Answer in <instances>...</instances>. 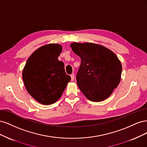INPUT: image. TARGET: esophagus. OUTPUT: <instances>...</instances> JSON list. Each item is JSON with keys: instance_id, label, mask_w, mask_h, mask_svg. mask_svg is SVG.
<instances>
[{"instance_id": "esophagus-1", "label": "esophagus", "mask_w": 147, "mask_h": 147, "mask_svg": "<svg viewBox=\"0 0 147 147\" xmlns=\"http://www.w3.org/2000/svg\"><path fill=\"white\" fill-rule=\"evenodd\" d=\"M70 77H71V81H74V74H72L70 75Z\"/></svg>"}]
</instances>
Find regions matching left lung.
<instances>
[{
    "label": "left lung",
    "instance_id": "obj_1",
    "mask_svg": "<svg viewBox=\"0 0 147 147\" xmlns=\"http://www.w3.org/2000/svg\"><path fill=\"white\" fill-rule=\"evenodd\" d=\"M70 47L81 58L76 77L80 90L92 102L108 98L121 80L122 66L118 57L98 44L72 43Z\"/></svg>",
    "mask_w": 147,
    "mask_h": 147
}]
</instances>
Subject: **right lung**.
<instances>
[{
  "mask_svg": "<svg viewBox=\"0 0 147 147\" xmlns=\"http://www.w3.org/2000/svg\"><path fill=\"white\" fill-rule=\"evenodd\" d=\"M62 46H42L30 56L23 70L24 86L29 94L43 105L54 104L61 97L70 77L63 62L58 60Z\"/></svg>",
  "mask_w": 147,
  "mask_h": 147,
  "instance_id": "right-lung-1",
  "label": "right lung"
}]
</instances>
